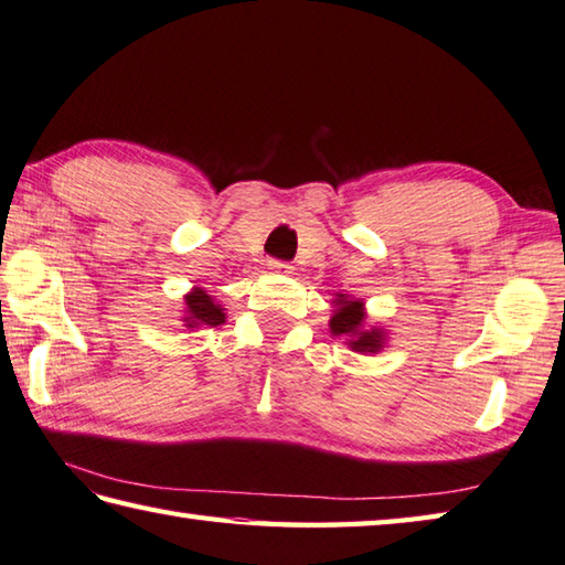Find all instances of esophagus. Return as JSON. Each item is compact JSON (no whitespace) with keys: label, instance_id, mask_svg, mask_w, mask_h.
<instances>
[{"label":"esophagus","instance_id":"obj_1","mask_svg":"<svg viewBox=\"0 0 565 565\" xmlns=\"http://www.w3.org/2000/svg\"><path fill=\"white\" fill-rule=\"evenodd\" d=\"M269 269L276 271V274H291V271H294L291 264L279 262V259H271V262H269Z\"/></svg>","mask_w":565,"mask_h":565}]
</instances>
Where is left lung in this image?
<instances>
[{
	"label": "left lung",
	"mask_w": 565,
	"mask_h": 565,
	"mask_svg": "<svg viewBox=\"0 0 565 565\" xmlns=\"http://www.w3.org/2000/svg\"><path fill=\"white\" fill-rule=\"evenodd\" d=\"M335 311L330 318V333L350 338L348 345L358 352H380L384 348V333L380 328L364 330V303L352 301L345 294H338Z\"/></svg>",
	"instance_id": "left-lung-1"
}]
</instances>
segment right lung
<instances>
[{
  "mask_svg": "<svg viewBox=\"0 0 565 565\" xmlns=\"http://www.w3.org/2000/svg\"><path fill=\"white\" fill-rule=\"evenodd\" d=\"M185 313L188 328H215L220 323H225V308H220V303H215V298L207 296L203 289H195L185 296Z\"/></svg>",
  "mask_w": 565,
  "mask_h": 565,
  "instance_id": "1",
  "label": "right lung"
}]
</instances>
